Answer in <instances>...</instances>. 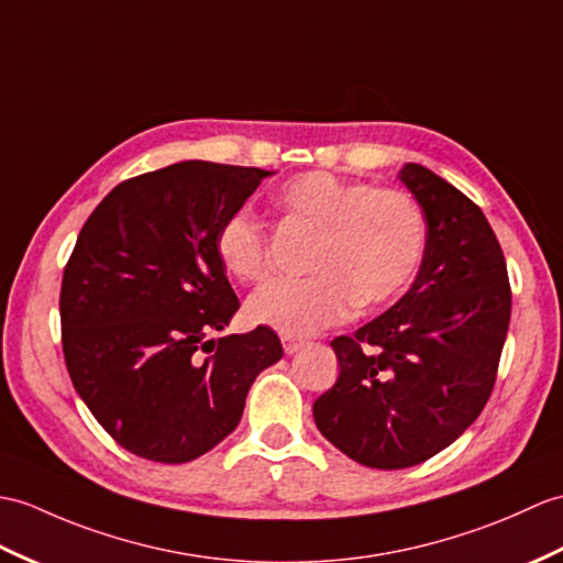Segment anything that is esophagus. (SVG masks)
<instances>
[{"label":"esophagus","mask_w":563,"mask_h":563,"mask_svg":"<svg viewBox=\"0 0 563 563\" xmlns=\"http://www.w3.org/2000/svg\"><path fill=\"white\" fill-rule=\"evenodd\" d=\"M280 341H283L285 355H295V352H299V350L305 347V341H299V338H292V335H283Z\"/></svg>","instance_id":"34e87169"}]
</instances>
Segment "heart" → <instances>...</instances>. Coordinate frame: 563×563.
<instances>
[{
	"mask_svg": "<svg viewBox=\"0 0 563 563\" xmlns=\"http://www.w3.org/2000/svg\"><path fill=\"white\" fill-rule=\"evenodd\" d=\"M280 211L319 232L311 278L271 280L246 302V317L285 335H311L402 292L424 252V216L408 194L376 189L331 173H305L276 191ZM216 254L232 278L268 276V238L250 211H234L216 234Z\"/></svg>",
	"mask_w": 563,
	"mask_h": 563,
	"instance_id": "b5f03b06",
	"label": "heart"
}]
</instances>
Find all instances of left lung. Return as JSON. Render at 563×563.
Here are the masks:
<instances>
[{
    "label": "left lung",
    "mask_w": 563,
    "mask_h": 563,
    "mask_svg": "<svg viewBox=\"0 0 563 563\" xmlns=\"http://www.w3.org/2000/svg\"><path fill=\"white\" fill-rule=\"evenodd\" d=\"M420 203V271L382 317L331 343L341 374L313 422L352 461L378 470L424 463L477 420L511 321L499 240L463 191L424 165L398 173Z\"/></svg>",
    "instance_id": "1"
}]
</instances>
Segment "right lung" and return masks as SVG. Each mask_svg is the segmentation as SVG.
Returning <instances> with one entry per match:
<instances>
[{"mask_svg":"<svg viewBox=\"0 0 563 563\" xmlns=\"http://www.w3.org/2000/svg\"><path fill=\"white\" fill-rule=\"evenodd\" d=\"M258 167L185 161L117 185L62 278V347L76 394L122 449L187 463L232 434L254 378L283 357L268 325L208 338L240 309L216 254Z\"/></svg>","mask_w":563,"mask_h":563,"instance_id":"obj_1","label":"right lung"}]
</instances>
